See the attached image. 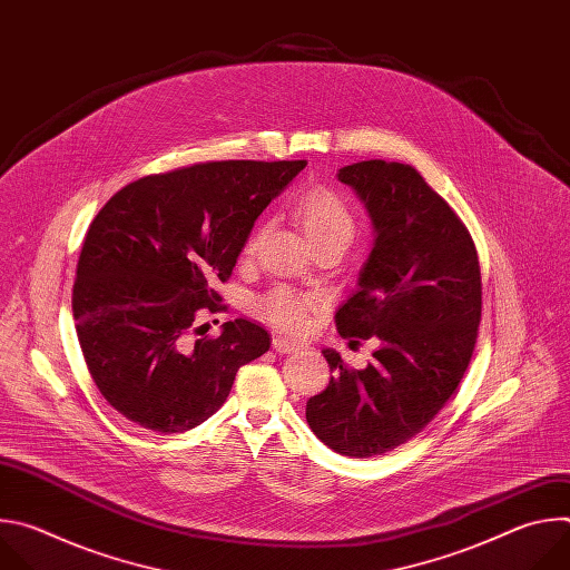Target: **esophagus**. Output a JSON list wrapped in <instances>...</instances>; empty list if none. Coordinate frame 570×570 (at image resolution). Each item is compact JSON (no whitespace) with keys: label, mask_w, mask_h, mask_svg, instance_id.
<instances>
[{"label":"esophagus","mask_w":570,"mask_h":570,"mask_svg":"<svg viewBox=\"0 0 570 570\" xmlns=\"http://www.w3.org/2000/svg\"><path fill=\"white\" fill-rule=\"evenodd\" d=\"M273 350H275L277 354H291V352H297V350H299V343L288 341V338H284V336H277V338H273Z\"/></svg>","instance_id":"esophagus-1"}]
</instances>
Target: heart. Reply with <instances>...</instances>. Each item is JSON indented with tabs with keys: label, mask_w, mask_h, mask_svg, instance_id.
I'll return each mask as SVG.
<instances>
[{
	"label": "heart",
	"mask_w": 570,
	"mask_h": 570,
	"mask_svg": "<svg viewBox=\"0 0 570 570\" xmlns=\"http://www.w3.org/2000/svg\"><path fill=\"white\" fill-rule=\"evenodd\" d=\"M295 216H297L313 248L336 246V248L345 250L356 232L352 209L334 191L317 189V191L306 194L297 203ZM259 238H262V229L250 238V243H248L250 250L257 248ZM308 306H311V299L306 295H299L286 286H277L271 293L255 299V311L284 332L304 330Z\"/></svg>",
	"instance_id": "obj_1"
}]
</instances>
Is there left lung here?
<instances>
[{"mask_svg": "<svg viewBox=\"0 0 570 570\" xmlns=\"http://www.w3.org/2000/svg\"><path fill=\"white\" fill-rule=\"evenodd\" d=\"M338 180L363 203L374 243L336 327L376 352L350 370L322 350L334 376L306 401V422L336 453L372 458L415 438L460 385L478 338L480 266L462 220L411 165L356 161Z\"/></svg>", "mask_w": 570, "mask_h": 570, "instance_id": "left-lung-1", "label": "left lung"}]
</instances>
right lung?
<instances>
[{"mask_svg": "<svg viewBox=\"0 0 570 570\" xmlns=\"http://www.w3.org/2000/svg\"><path fill=\"white\" fill-rule=\"evenodd\" d=\"M306 167L227 159L146 176L117 191L80 250L71 311L88 370L128 422L185 433L225 403L234 376L271 347L250 320L198 336L259 214Z\"/></svg>", "mask_w": 570, "mask_h": 570, "instance_id": "add662e5", "label": "right lung"}]
</instances>
